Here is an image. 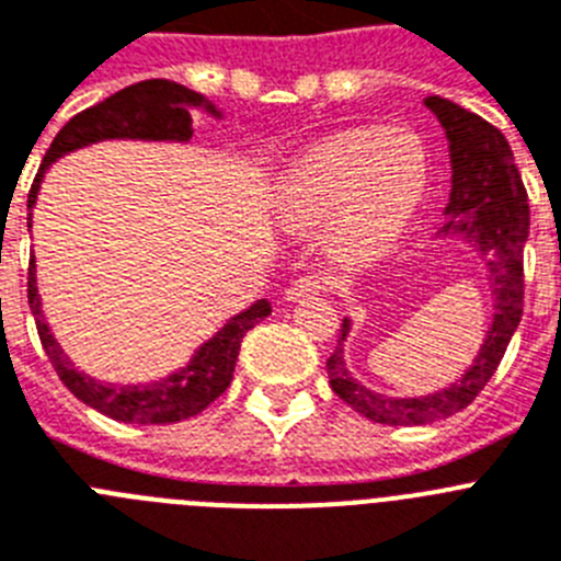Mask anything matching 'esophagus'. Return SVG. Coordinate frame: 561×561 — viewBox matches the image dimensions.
I'll return each mask as SVG.
<instances>
[{
    "mask_svg": "<svg viewBox=\"0 0 561 561\" xmlns=\"http://www.w3.org/2000/svg\"><path fill=\"white\" fill-rule=\"evenodd\" d=\"M328 290V282L319 279V276H301V279L290 282L285 287V301H299L305 296H319Z\"/></svg>",
    "mask_w": 561,
    "mask_h": 561,
    "instance_id": "34e87169",
    "label": "esophagus"
}]
</instances>
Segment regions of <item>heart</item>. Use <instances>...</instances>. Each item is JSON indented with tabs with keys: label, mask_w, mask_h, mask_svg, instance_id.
<instances>
[{
	"label": "heart",
	"mask_w": 561,
	"mask_h": 561,
	"mask_svg": "<svg viewBox=\"0 0 561 561\" xmlns=\"http://www.w3.org/2000/svg\"><path fill=\"white\" fill-rule=\"evenodd\" d=\"M428 183V152L407 129H350L301 154L274 194L282 228H324V251L339 265L381 256L412 220Z\"/></svg>",
	"instance_id": "obj_1"
}]
</instances>
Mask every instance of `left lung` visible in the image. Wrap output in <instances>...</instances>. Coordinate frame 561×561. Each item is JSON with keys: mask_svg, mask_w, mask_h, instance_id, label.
Segmentation results:
<instances>
[{"mask_svg": "<svg viewBox=\"0 0 561 561\" xmlns=\"http://www.w3.org/2000/svg\"><path fill=\"white\" fill-rule=\"evenodd\" d=\"M426 110L440 121L449 140L451 188L435 240H462L485 265L494 313L474 362L460 381L428 396L389 398L364 387L344 362V341L353 319H344L333 355L328 358L330 387L335 396L375 423L387 426H426L469 407L503 362L511 335L523 319V248L528 240L530 211L523 178L505 135L455 101L428 95Z\"/></svg>", "mask_w": 561, "mask_h": 561, "instance_id": "1", "label": "left lung"}]
</instances>
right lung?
<instances>
[{
	"instance_id": "add662e5",
	"label": "right lung",
	"mask_w": 561,
	"mask_h": 561,
	"mask_svg": "<svg viewBox=\"0 0 561 561\" xmlns=\"http://www.w3.org/2000/svg\"><path fill=\"white\" fill-rule=\"evenodd\" d=\"M194 110H203L211 118L222 121V112L206 95H199L183 84H174V81H165V78H149V81L115 92L90 110L78 112L76 118L61 126V133L53 138L45 160L38 165L31 197H27V228H33V206L38 199L42 180L58 158H65L76 149H84V146L101 144V140L188 144L194 135ZM27 301H31V313L36 319L42 347H45L58 378L65 381L72 396L101 415L112 417V421L140 423V426L186 421V417L203 412L211 401H217L231 383L245 333L256 328L265 316H271V305L265 299L253 301L251 308L231 316L211 339L203 341L188 358V364L169 373L165 378L149 383H110L81 373L53 335L36 285V260H31V274H27Z\"/></svg>"
}]
</instances>
